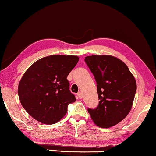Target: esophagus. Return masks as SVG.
I'll list each match as a JSON object with an SVG mask.
<instances>
[{
    "instance_id": "34e87169",
    "label": "esophagus",
    "mask_w": 156,
    "mask_h": 156,
    "mask_svg": "<svg viewBox=\"0 0 156 156\" xmlns=\"http://www.w3.org/2000/svg\"><path fill=\"white\" fill-rule=\"evenodd\" d=\"M77 96H78V97L79 98H83V94L81 92H78V94H77Z\"/></svg>"
}]
</instances>
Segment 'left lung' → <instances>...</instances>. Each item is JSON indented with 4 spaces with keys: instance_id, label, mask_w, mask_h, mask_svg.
I'll use <instances>...</instances> for the list:
<instances>
[{
    "instance_id": "left-lung-1",
    "label": "left lung",
    "mask_w": 156,
    "mask_h": 156,
    "mask_svg": "<svg viewBox=\"0 0 156 156\" xmlns=\"http://www.w3.org/2000/svg\"><path fill=\"white\" fill-rule=\"evenodd\" d=\"M85 62L94 76L98 99L96 109H88L94 123L109 128L119 123L130 112L137 89L128 67L111 55H91Z\"/></svg>"
}]
</instances>
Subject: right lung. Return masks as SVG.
Instances as JSON below:
<instances>
[{
    "label": "right lung",
    "instance_id": "obj_1",
    "mask_svg": "<svg viewBox=\"0 0 156 156\" xmlns=\"http://www.w3.org/2000/svg\"><path fill=\"white\" fill-rule=\"evenodd\" d=\"M78 60L74 55H50L36 61L24 73L18 94L23 109L34 119L52 125L66 115L68 104L76 100L67 77Z\"/></svg>",
    "mask_w": 156,
    "mask_h": 156
}]
</instances>
